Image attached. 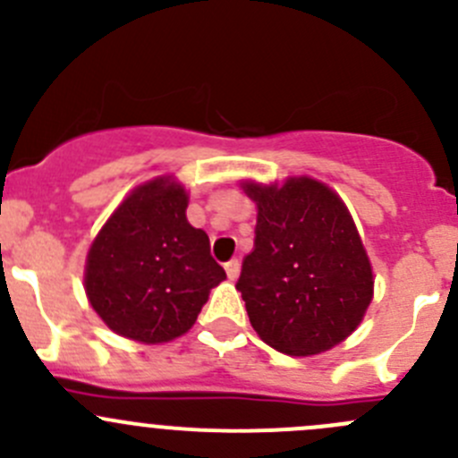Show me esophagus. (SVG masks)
<instances>
[{
  "instance_id": "obj_1",
  "label": "esophagus",
  "mask_w": 458,
  "mask_h": 458,
  "mask_svg": "<svg viewBox=\"0 0 458 458\" xmlns=\"http://www.w3.org/2000/svg\"><path fill=\"white\" fill-rule=\"evenodd\" d=\"M239 272H242V263H239V259H230V261L225 263V275H228V279L234 281L239 276Z\"/></svg>"
}]
</instances>
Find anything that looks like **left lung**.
Listing matches in <instances>:
<instances>
[{
  "instance_id": "8db88e82",
  "label": "left lung",
  "mask_w": 458,
  "mask_h": 458,
  "mask_svg": "<svg viewBox=\"0 0 458 458\" xmlns=\"http://www.w3.org/2000/svg\"><path fill=\"white\" fill-rule=\"evenodd\" d=\"M243 188L257 201V225L237 290L252 327L293 357L335 348L361 323L374 285L348 208L308 177L281 188L252 182Z\"/></svg>"
}]
</instances>
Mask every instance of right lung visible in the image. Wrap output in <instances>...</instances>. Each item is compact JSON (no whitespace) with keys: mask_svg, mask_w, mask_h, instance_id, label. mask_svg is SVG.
<instances>
[{"mask_svg":"<svg viewBox=\"0 0 458 458\" xmlns=\"http://www.w3.org/2000/svg\"><path fill=\"white\" fill-rule=\"evenodd\" d=\"M188 195L165 177L137 188L92 242L86 294L117 335L141 344L177 339L225 279L210 239L186 219Z\"/></svg>","mask_w":458,"mask_h":458,"instance_id":"right-lung-1","label":"right lung"}]
</instances>
